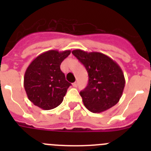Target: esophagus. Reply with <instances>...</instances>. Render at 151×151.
I'll use <instances>...</instances> for the list:
<instances>
[{
  "label": "esophagus",
  "mask_w": 151,
  "mask_h": 151,
  "mask_svg": "<svg viewBox=\"0 0 151 151\" xmlns=\"http://www.w3.org/2000/svg\"><path fill=\"white\" fill-rule=\"evenodd\" d=\"M73 87H75V88H76L77 86H78V82H74V83H73Z\"/></svg>",
  "instance_id": "esophagus-1"
}]
</instances>
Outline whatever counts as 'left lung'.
Instances as JSON below:
<instances>
[{
  "mask_svg": "<svg viewBox=\"0 0 151 151\" xmlns=\"http://www.w3.org/2000/svg\"><path fill=\"white\" fill-rule=\"evenodd\" d=\"M72 54L88 73L87 87L80 92L84 105L92 113H101L115 106L125 88L122 69L110 57L99 52L76 49Z\"/></svg>",
  "mask_w": 151,
  "mask_h": 151,
  "instance_id": "1",
  "label": "left lung"
}]
</instances>
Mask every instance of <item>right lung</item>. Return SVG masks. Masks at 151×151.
<instances>
[{
    "mask_svg": "<svg viewBox=\"0 0 151 151\" xmlns=\"http://www.w3.org/2000/svg\"><path fill=\"white\" fill-rule=\"evenodd\" d=\"M70 53L69 50H47L29 64L24 76V88L33 104L49 110L62 103L71 84L60 70V64Z\"/></svg>",
    "mask_w": 151,
    "mask_h": 151,
    "instance_id": "right-lung-1",
    "label": "right lung"
}]
</instances>
